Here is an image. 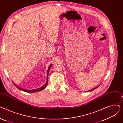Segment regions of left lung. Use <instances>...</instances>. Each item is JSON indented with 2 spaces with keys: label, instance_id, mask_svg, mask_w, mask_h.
Here are the masks:
<instances>
[{
  "label": "left lung",
  "instance_id": "obj_1",
  "mask_svg": "<svg viewBox=\"0 0 123 123\" xmlns=\"http://www.w3.org/2000/svg\"><path fill=\"white\" fill-rule=\"evenodd\" d=\"M99 87V86H97V87H96V88H94V89H92V90H90V91H89L88 92H90V91H93V90H95V89H96L97 88H98Z\"/></svg>",
  "mask_w": 123,
  "mask_h": 123
}]
</instances>
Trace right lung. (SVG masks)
I'll return each mask as SVG.
<instances>
[{
    "instance_id": "right-lung-1",
    "label": "right lung",
    "mask_w": 123,
    "mask_h": 123,
    "mask_svg": "<svg viewBox=\"0 0 123 123\" xmlns=\"http://www.w3.org/2000/svg\"><path fill=\"white\" fill-rule=\"evenodd\" d=\"M52 65H50L48 69V71H47V81L46 82V83H45V84L44 85H43V86H42L41 87L39 88H38L37 89H34V90H25L24 89H22L21 88H20V87H18L17 86H16V85H15V86H16L18 89L19 90H22V91H23L24 92H30V93H33V92H38V91H42V90H43V89H44L45 88H46V87L47 86V84H48V73H49V70H50V68L51 67Z\"/></svg>"
}]
</instances>
